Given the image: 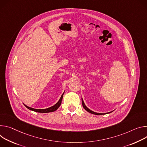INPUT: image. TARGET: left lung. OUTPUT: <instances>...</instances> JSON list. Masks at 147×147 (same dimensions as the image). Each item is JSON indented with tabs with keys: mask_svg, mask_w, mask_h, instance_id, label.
<instances>
[{
	"mask_svg": "<svg viewBox=\"0 0 147 147\" xmlns=\"http://www.w3.org/2000/svg\"><path fill=\"white\" fill-rule=\"evenodd\" d=\"M82 106H83L84 108V109H85L87 111H88V112H89V113H90L93 114V115H106V114H107V113H111V112H109V113H96V112H94V111H93L90 110L89 109H88V108L85 106V103H84V100H83L82 98Z\"/></svg>",
	"mask_w": 147,
	"mask_h": 147,
	"instance_id": "obj_1",
	"label": "left lung"
}]
</instances>
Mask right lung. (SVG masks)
<instances>
[{"label": "right lung", "instance_id": "right-lung-1", "mask_svg": "<svg viewBox=\"0 0 147 147\" xmlns=\"http://www.w3.org/2000/svg\"><path fill=\"white\" fill-rule=\"evenodd\" d=\"M63 94H64V92L62 94V96L61 97V98L59 99V101L55 105H54L53 106H51L50 107H49V108H47V109H34V108H32V107H30L26 106L24 104V105L29 110H32V111H36V112H38V113H50V112H53V111L57 110L59 108V107L60 106V105L61 104V102H62V98H63Z\"/></svg>", "mask_w": 147, "mask_h": 147}]
</instances>
